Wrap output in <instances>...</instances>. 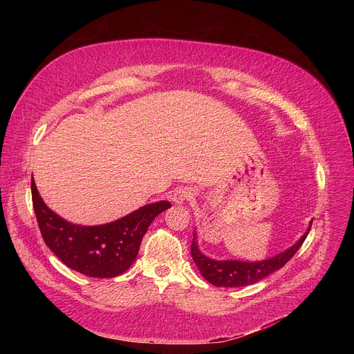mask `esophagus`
<instances>
[{"mask_svg": "<svg viewBox=\"0 0 354 354\" xmlns=\"http://www.w3.org/2000/svg\"><path fill=\"white\" fill-rule=\"evenodd\" d=\"M193 197V192L187 187H180L174 193L172 201L175 205H183L186 200H190Z\"/></svg>", "mask_w": 354, "mask_h": 354, "instance_id": "1", "label": "esophagus"}]
</instances>
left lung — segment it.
I'll return each mask as SVG.
<instances>
[{"label": "left lung", "mask_w": 354, "mask_h": 354, "mask_svg": "<svg viewBox=\"0 0 354 354\" xmlns=\"http://www.w3.org/2000/svg\"><path fill=\"white\" fill-rule=\"evenodd\" d=\"M313 221L308 225V230L304 232L292 246L280 252L276 257L268 258L259 262H243V261H216L201 254L196 241V232H193V241L190 246L192 258L198 268L201 276L209 283L217 287H243L249 284H255L262 279L268 277L273 272L283 268L299 249L302 242L306 241Z\"/></svg>", "instance_id": "8db88e82"}]
</instances>
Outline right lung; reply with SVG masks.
I'll return each mask as SVG.
<instances>
[{"label": "right lung", "instance_id": "1", "mask_svg": "<svg viewBox=\"0 0 354 354\" xmlns=\"http://www.w3.org/2000/svg\"><path fill=\"white\" fill-rule=\"evenodd\" d=\"M36 220L46 245L70 269L89 277L111 279L124 273L136 261L149 224L171 207L161 200L108 224H73L50 210L32 179Z\"/></svg>", "mask_w": 354, "mask_h": 354}]
</instances>
